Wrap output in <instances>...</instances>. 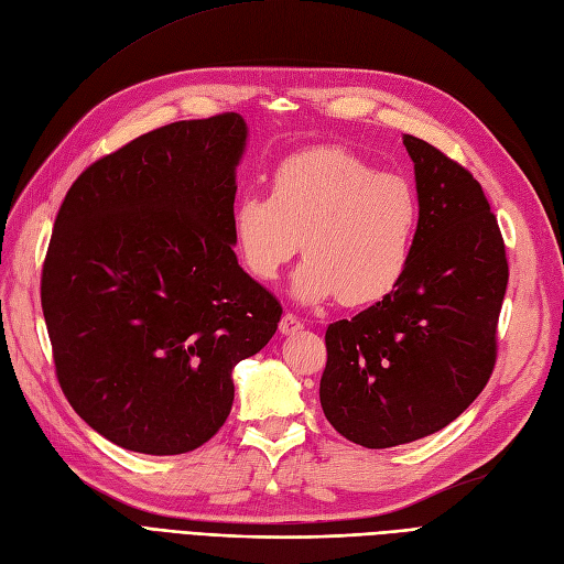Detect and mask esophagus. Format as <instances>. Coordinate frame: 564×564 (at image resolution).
I'll return each mask as SVG.
<instances>
[{"mask_svg": "<svg viewBox=\"0 0 564 564\" xmlns=\"http://www.w3.org/2000/svg\"><path fill=\"white\" fill-rule=\"evenodd\" d=\"M301 329H303V322L294 313H284V317L280 319V332L284 336H289V334H296Z\"/></svg>", "mask_w": 564, "mask_h": 564, "instance_id": "obj_1", "label": "esophagus"}]
</instances>
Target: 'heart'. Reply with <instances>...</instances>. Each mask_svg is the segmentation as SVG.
Instances as JSON below:
<instances>
[{
  "label": "heart",
  "instance_id": "1",
  "mask_svg": "<svg viewBox=\"0 0 564 564\" xmlns=\"http://www.w3.org/2000/svg\"><path fill=\"white\" fill-rule=\"evenodd\" d=\"M419 224L412 181L329 145L282 160L270 176V197H242L230 218L251 278L278 280L301 247L294 296L301 303L338 296L346 305L377 303L400 284Z\"/></svg>",
  "mask_w": 564,
  "mask_h": 564
}]
</instances>
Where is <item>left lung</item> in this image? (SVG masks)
Here are the masks:
<instances>
[{
    "label": "left lung",
    "mask_w": 564,
    "mask_h": 564,
    "mask_svg": "<svg viewBox=\"0 0 564 564\" xmlns=\"http://www.w3.org/2000/svg\"><path fill=\"white\" fill-rule=\"evenodd\" d=\"M402 141L421 202L412 261L388 296L324 334L322 412L367 449L433 435L480 395L508 284L482 185L431 143L409 133Z\"/></svg>",
    "instance_id": "8db88e82"
}]
</instances>
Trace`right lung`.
Segmentation results:
<instances>
[{"instance_id":"obj_1","label":"right lung","mask_w":564,"mask_h":564,"mask_svg":"<svg viewBox=\"0 0 564 564\" xmlns=\"http://www.w3.org/2000/svg\"><path fill=\"white\" fill-rule=\"evenodd\" d=\"M237 112L183 119L100 158L67 191L42 311L67 402L115 445L172 456L226 423L235 365L282 305L232 251Z\"/></svg>"}]
</instances>
